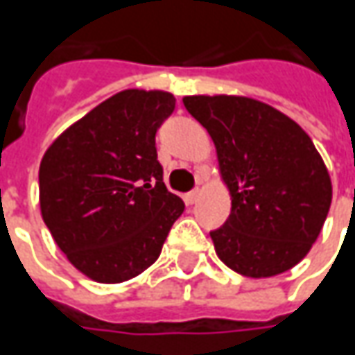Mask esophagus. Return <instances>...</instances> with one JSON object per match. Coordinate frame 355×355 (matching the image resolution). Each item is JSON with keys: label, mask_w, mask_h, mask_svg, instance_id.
Listing matches in <instances>:
<instances>
[{"label": "esophagus", "mask_w": 355, "mask_h": 355, "mask_svg": "<svg viewBox=\"0 0 355 355\" xmlns=\"http://www.w3.org/2000/svg\"><path fill=\"white\" fill-rule=\"evenodd\" d=\"M199 196H201V189H199V187H196V189H191V191L185 196V199H187V203H191V205H193V203H196V201L199 199Z\"/></svg>", "instance_id": "1"}]
</instances>
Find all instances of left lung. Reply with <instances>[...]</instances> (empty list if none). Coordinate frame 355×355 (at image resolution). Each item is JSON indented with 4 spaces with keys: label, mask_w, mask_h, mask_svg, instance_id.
<instances>
[{
    "label": "left lung",
    "mask_w": 355,
    "mask_h": 355,
    "mask_svg": "<svg viewBox=\"0 0 355 355\" xmlns=\"http://www.w3.org/2000/svg\"><path fill=\"white\" fill-rule=\"evenodd\" d=\"M209 132L231 215L211 231L215 251L243 277L265 279L298 265L332 203V184L304 130L277 108L243 96H185Z\"/></svg>",
    "instance_id": "8db88e82"
}]
</instances>
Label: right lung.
<instances>
[{"instance_id": "obj_1", "label": "right lung", "mask_w": 355, "mask_h": 355, "mask_svg": "<svg viewBox=\"0 0 355 355\" xmlns=\"http://www.w3.org/2000/svg\"><path fill=\"white\" fill-rule=\"evenodd\" d=\"M173 108L170 92L122 90L64 130L41 159L43 221L89 279L138 277L184 213L156 152V132Z\"/></svg>"}]
</instances>
